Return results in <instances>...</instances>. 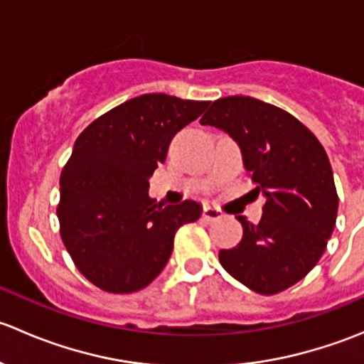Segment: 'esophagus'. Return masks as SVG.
I'll return each instance as SVG.
<instances>
[{"instance_id": "obj_1", "label": "esophagus", "mask_w": 364, "mask_h": 364, "mask_svg": "<svg viewBox=\"0 0 364 364\" xmlns=\"http://www.w3.org/2000/svg\"><path fill=\"white\" fill-rule=\"evenodd\" d=\"M203 216H204V220H209V222H213V220L222 218L223 213L220 211L218 208H215V205H209V204H208V205H204Z\"/></svg>"}]
</instances>
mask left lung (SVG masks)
<instances>
[{"label":"left lung","instance_id":"obj_1","mask_svg":"<svg viewBox=\"0 0 364 364\" xmlns=\"http://www.w3.org/2000/svg\"><path fill=\"white\" fill-rule=\"evenodd\" d=\"M200 124L237 142L255 190L266 197L259 223L236 216L243 237L220 250V264L259 294L292 287L318 262L336 223L338 193L326 149L292 114L241 95L213 102Z\"/></svg>","mask_w":364,"mask_h":364}]
</instances>
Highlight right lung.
<instances>
[{"label":"right lung","instance_id":"1","mask_svg":"<svg viewBox=\"0 0 364 364\" xmlns=\"http://www.w3.org/2000/svg\"><path fill=\"white\" fill-rule=\"evenodd\" d=\"M208 105L141 95L77 137L60 178V234L77 269L102 291L130 294L151 284L171 257L176 230L199 220V203L156 204L148 188L172 137Z\"/></svg>","mask_w":364,"mask_h":364}]
</instances>
